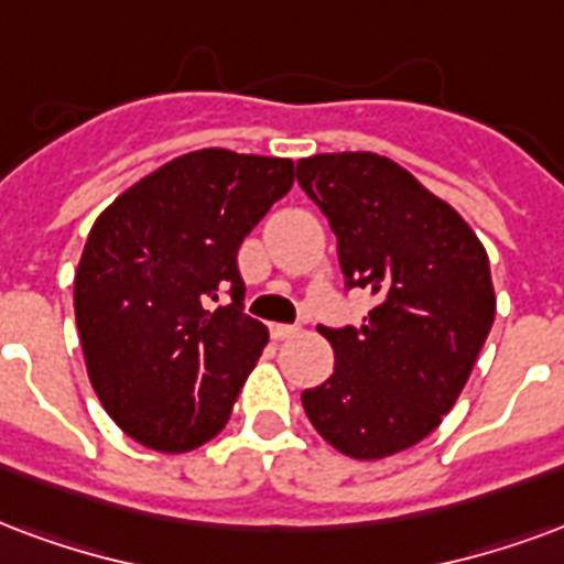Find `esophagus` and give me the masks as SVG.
<instances>
[{"label": "esophagus", "mask_w": 564, "mask_h": 564, "mask_svg": "<svg viewBox=\"0 0 564 564\" xmlns=\"http://www.w3.org/2000/svg\"><path fill=\"white\" fill-rule=\"evenodd\" d=\"M271 337L274 340H286V337H295L299 335V325H283V323H271Z\"/></svg>", "instance_id": "obj_1"}]
</instances>
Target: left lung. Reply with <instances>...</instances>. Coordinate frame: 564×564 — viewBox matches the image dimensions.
<instances>
[{
	"instance_id": "1",
	"label": "left lung",
	"mask_w": 564,
	"mask_h": 564,
	"mask_svg": "<svg viewBox=\"0 0 564 564\" xmlns=\"http://www.w3.org/2000/svg\"><path fill=\"white\" fill-rule=\"evenodd\" d=\"M299 185L335 229L346 283L379 299L361 328H319L335 373L302 406L332 448L382 460L460 398L496 316L490 260L460 212L391 158H302Z\"/></svg>"
}]
</instances>
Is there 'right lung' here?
I'll return each mask as SVG.
<instances>
[{
  "instance_id": "add662e5",
  "label": "right lung",
  "mask_w": 564,
  "mask_h": 564,
  "mask_svg": "<svg viewBox=\"0 0 564 564\" xmlns=\"http://www.w3.org/2000/svg\"><path fill=\"white\" fill-rule=\"evenodd\" d=\"M290 158L178 154L104 208L74 274L95 394L131 440L194 452L232 415L269 328L241 314V241L293 187ZM229 289L234 302L207 304Z\"/></svg>"
}]
</instances>
